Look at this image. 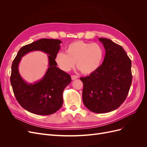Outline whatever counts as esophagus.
<instances>
[{"instance_id": "esophagus-1", "label": "esophagus", "mask_w": 147, "mask_h": 147, "mask_svg": "<svg viewBox=\"0 0 147 147\" xmlns=\"http://www.w3.org/2000/svg\"><path fill=\"white\" fill-rule=\"evenodd\" d=\"M71 78H72V80H76L78 78V76H77V75H72V76L71 77Z\"/></svg>"}]
</instances>
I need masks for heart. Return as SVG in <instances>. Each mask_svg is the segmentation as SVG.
<instances>
[{"label":"heart","mask_w":147,"mask_h":147,"mask_svg":"<svg viewBox=\"0 0 147 147\" xmlns=\"http://www.w3.org/2000/svg\"><path fill=\"white\" fill-rule=\"evenodd\" d=\"M65 52H59L55 61L59 68L65 72L75 66L84 74H91L99 68L104 57L103 48L96 43L75 41L65 48Z\"/></svg>","instance_id":"b5f03b06"}]
</instances>
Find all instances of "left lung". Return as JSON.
<instances>
[{"mask_svg": "<svg viewBox=\"0 0 147 147\" xmlns=\"http://www.w3.org/2000/svg\"><path fill=\"white\" fill-rule=\"evenodd\" d=\"M105 50L103 63L94 73L80 78L84 105L91 112L104 113L116 110L125 100L132 83L131 61L121 46L99 38Z\"/></svg>", "mask_w": 147, "mask_h": 147, "instance_id": "8db88e82", "label": "left lung"}]
</instances>
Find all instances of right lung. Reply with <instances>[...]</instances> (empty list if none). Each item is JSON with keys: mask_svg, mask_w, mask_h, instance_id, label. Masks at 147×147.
<instances>
[{"mask_svg": "<svg viewBox=\"0 0 147 147\" xmlns=\"http://www.w3.org/2000/svg\"><path fill=\"white\" fill-rule=\"evenodd\" d=\"M61 43L57 39H40L22 47L13 61L10 82L13 92L20 105L30 113L49 115L57 112L63 104V93L71 77L56 67L55 57ZM34 51L48 55L49 68L40 81L28 84L20 77L18 65L22 57Z\"/></svg>", "mask_w": 147, "mask_h": 147, "instance_id": "obj_1", "label": "right lung"}]
</instances>
